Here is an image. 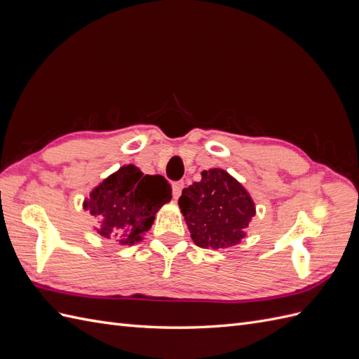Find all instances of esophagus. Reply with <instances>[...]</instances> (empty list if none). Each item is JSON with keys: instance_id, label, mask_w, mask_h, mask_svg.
Returning <instances> with one entry per match:
<instances>
[{"instance_id": "1", "label": "esophagus", "mask_w": 359, "mask_h": 359, "mask_svg": "<svg viewBox=\"0 0 359 359\" xmlns=\"http://www.w3.org/2000/svg\"><path fill=\"white\" fill-rule=\"evenodd\" d=\"M184 186H186V184H184V181H175V182L172 184V193H173V199H178V198L181 196V191H182Z\"/></svg>"}]
</instances>
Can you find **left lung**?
Here are the masks:
<instances>
[{"mask_svg":"<svg viewBox=\"0 0 359 359\" xmlns=\"http://www.w3.org/2000/svg\"><path fill=\"white\" fill-rule=\"evenodd\" d=\"M178 203L191 240L202 248L238 244L256 214L247 190L223 169L203 170L199 182L182 190Z\"/></svg>","mask_w":359,"mask_h":359,"instance_id":"obj_1","label":"left lung"}]
</instances>
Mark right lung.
Masks as SVG:
<instances>
[{
	"instance_id": "obj_1",
	"label": "right lung",
	"mask_w": 359,
	"mask_h": 359,
	"mask_svg": "<svg viewBox=\"0 0 359 359\" xmlns=\"http://www.w3.org/2000/svg\"><path fill=\"white\" fill-rule=\"evenodd\" d=\"M172 199V187L161 175H144L136 166H123L97 186L83 208L99 217L100 233L123 245L142 241L154 215Z\"/></svg>"
}]
</instances>
